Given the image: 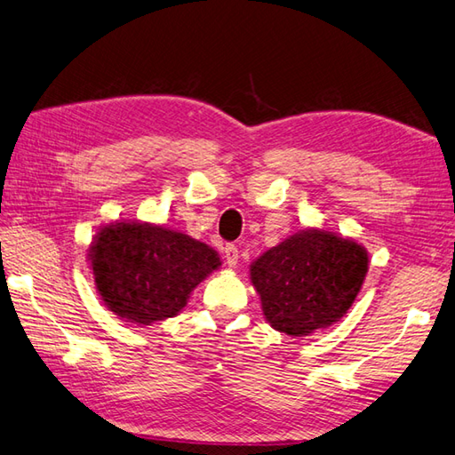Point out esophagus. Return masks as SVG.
<instances>
[{
	"label": "esophagus",
	"instance_id": "34e87169",
	"mask_svg": "<svg viewBox=\"0 0 455 455\" xmlns=\"http://www.w3.org/2000/svg\"><path fill=\"white\" fill-rule=\"evenodd\" d=\"M223 253H225L227 266L228 267H236V263H238V248L235 244H227Z\"/></svg>",
	"mask_w": 455,
	"mask_h": 455
}]
</instances>
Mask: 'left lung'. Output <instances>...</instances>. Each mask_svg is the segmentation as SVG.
Returning a JSON list of instances; mask_svg holds the SVG:
<instances>
[{
  "instance_id": "8db88e82",
  "label": "left lung",
  "mask_w": 455,
  "mask_h": 455,
  "mask_svg": "<svg viewBox=\"0 0 455 455\" xmlns=\"http://www.w3.org/2000/svg\"><path fill=\"white\" fill-rule=\"evenodd\" d=\"M368 271V253L355 240L308 228L283 240L250 266V279L273 330L304 337L339 322Z\"/></svg>"
}]
</instances>
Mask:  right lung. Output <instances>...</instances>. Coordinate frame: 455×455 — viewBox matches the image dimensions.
<instances>
[{
	"mask_svg": "<svg viewBox=\"0 0 455 455\" xmlns=\"http://www.w3.org/2000/svg\"><path fill=\"white\" fill-rule=\"evenodd\" d=\"M89 259L108 310L137 325L174 318L189 292L220 266L219 253L204 242L149 223L102 227Z\"/></svg>",
	"mask_w": 455,
	"mask_h": 455,
	"instance_id": "right-lung-1",
	"label": "right lung"
}]
</instances>
